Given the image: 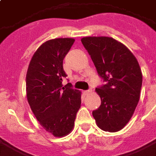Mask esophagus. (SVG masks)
Returning <instances> with one entry per match:
<instances>
[{
	"label": "esophagus",
	"instance_id": "obj_1",
	"mask_svg": "<svg viewBox=\"0 0 156 156\" xmlns=\"http://www.w3.org/2000/svg\"><path fill=\"white\" fill-rule=\"evenodd\" d=\"M92 90L91 89H88V90H85V91H83V93H84L85 94H88L89 93H91Z\"/></svg>",
	"mask_w": 156,
	"mask_h": 156
}]
</instances>
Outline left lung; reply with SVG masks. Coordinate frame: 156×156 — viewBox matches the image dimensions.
<instances>
[{"label": "left lung", "instance_id": "left-lung-1", "mask_svg": "<svg viewBox=\"0 0 156 156\" xmlns=\"http://www.w3.org/2000/svg\"><path fill=\"white\" fill-rule=\"evenodd\" d=\"M98 75L106 84L96 88L101 105L93 111L102 130L117 132L130 120L140 97L142 73L127 47L108 37L81 39Z\"/></svg>", "mask_w": 156, "mask_h": 156}]
</instances>
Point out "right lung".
<instances>
[{
  "instance_id": "obj_1",
  "label": "right lung",
  "mask_w": 156,
  "mask_h": 156,
  "mask_svg": "<svg viewBox=\"0 0 156 156\" xmlns=\"http://www.w3.org/2000/svg\"><path fill=\"white\" fill-rule=\"evenodd\" d=\"M73 38H56L37 48L29 63L26 77L27 98L32 111L45 130L55 137L72 131L77 112L81 107V92L71 88L62 67Z\"/></svg>"
}]
</instances>
